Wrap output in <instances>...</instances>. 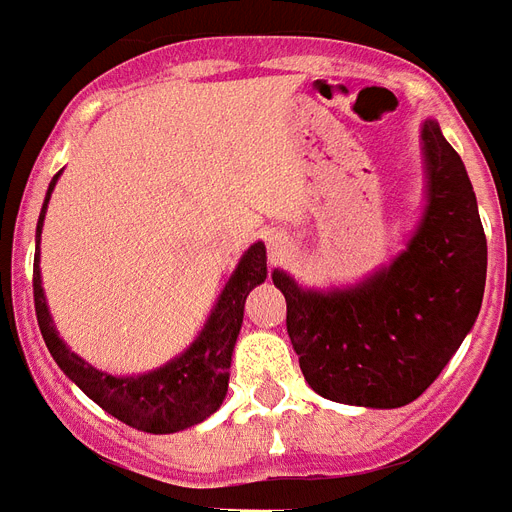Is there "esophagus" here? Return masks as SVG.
<instances>
[{
  "label": "esophagus",
  "instance_id": "1",
  "mask_svg": "<svg viewBox=\"0 0 512 512\" xmlns=\"http://www.w3.org/2000/svg\"><path fill=\"white\" fill-rule=\"evenodd\" d=\"M269 245H272V251H280V243H277V237H272V240H269Z\"/></svg>",
  "mask_w": 512,
  "mask_h": 512
}]
</instances>
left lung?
<instances>
[{
    "instance_id": "left-lung-1",
    "label": "left lung",
    "mask_w": 512,
    "mask_h": 512,
    "mask_svg": "<svg viewBox=\"0 0 512 512\" xmlns=\"http://www.w3.org/2000/svg\"><path fill=\"white\" fill-rule=\"evenodd\" d=\"M428 203L386 269L343 290H304L277 269L288 335L306 383L330 402L394 410L415 402L476 322L486 235L460 155L423 124Z\"/></svg>"
}]
</instances>
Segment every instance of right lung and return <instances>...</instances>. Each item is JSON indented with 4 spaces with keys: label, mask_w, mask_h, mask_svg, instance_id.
Returning a JSON list of instances; mask_svg holds the SVG:
<instances>
[{
    "label": "right lung",
    "mask_w": 512,
    "mask_h": 512,
    "mask_svg": "<svg viewBox=\"0 0 512 512\" xmlns=\"http://www.w3.org/2000/svg\"><path fill=\"white\" fill-rule=\"evenodd\" d=\"M60 174L52 177L44 198L39 224H36V256H34V306L39 330L47 343L49 354L57 367L97 402L102 410L145 433H177L190 425H198L222 407L227 386H230L232 351H235L237 333L243 325L245 298L256 285L267 280V248L264 243H253L243 253V259L230 275L224 290L216 298V306L208 314L200 335L190 343L185 354H179L169 365L137 378H116L97 370L89 362L73 354L57 335L52 317H49L47 298L39 275V240L47 214L49 195L55 190Z\"/></svg>",
    "instance_id": "add662e5"
}]
</instances>
